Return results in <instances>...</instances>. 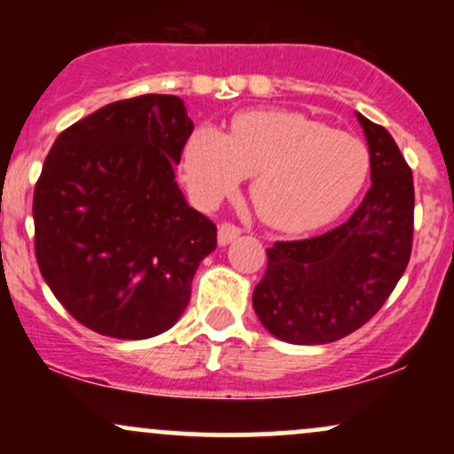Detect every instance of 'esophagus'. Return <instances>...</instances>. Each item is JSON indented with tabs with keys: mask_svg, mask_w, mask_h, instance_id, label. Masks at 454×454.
Returning a JSON list of instances; mask_svg holds the SVG:
<instances>
[{
	"mask_svg": "<svg viewBox=\"0 0 454 454\" xmlns=\"http://www.w3.org/2000/svg\"><path fill=\"white\" fill-rule=\"evenodd\" d=\"M239 234H241V228L234 226V223H231V222H226V223H222L220 231H217V241H220V245H228L232 239H237Z\"/></svg>",
	"mask_w": 454,
	"mask_h": 454,
	"instance_id": "34e87169",
	"label": "esophagus"
}]
</instances>
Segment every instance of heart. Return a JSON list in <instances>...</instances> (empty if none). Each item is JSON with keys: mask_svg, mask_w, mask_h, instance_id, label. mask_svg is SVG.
Instances as JSON below:
<instances>
[{"mask_svg": "<svg viewBox=\"0 0 454 454\" xmlns=\"http://www.w3.org/2000/svg\"><path fill=\"white\" fill-rule=\"evenodd\" d=\"M184 175L202 207L252 175L249 196L260 217L284 231H307L340 215L361 192L369 151L305 114L252 111L234 119L228 137L198 128L187 140Z\"/></svg>", "mask_w": 454, "mask_h": 454, "instance_id": "1", "label": "heart"}]
</instances>
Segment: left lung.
Masks as SVG:
<instances>
[{"label":"left lung","mask_w":454,"mask_h":454,"mask_svg":"<svg viewBox=\"0 0 454 454\" xmlns=\"http://www.w3.org/2000/svg\"><path fill=\"white\" fill-rule=\"evenodd\" d=\"M372 155V187L356 211L325 234L275 241L254 290L267 331L290 343H331L372 320L410 262L414 181L393 137L356 114Z\"/></svg>","instance_id":"left-lung-1"}]
</instances>
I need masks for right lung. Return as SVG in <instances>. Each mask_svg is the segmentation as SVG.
Wrapping results in <instances>:
<instances>
[{
  "instance_id": "add662e5",
  "label": "right lung",
  "mask_w": 454,
  "mask_h": 454,
  "mask_svg": "<svg viewBox=\"0 0 454 454\" xmlns=\"http://www.w3.org/2000/svg\"><path fill=\"white\" fill-rule=\"evenodd\" d=\"M194 123L176 96L119 100L66 128L34 190L40 273L67 314L114 340L170 328L217 228L187 207L175 164Z\"/></svg>"
}]
</instances>
